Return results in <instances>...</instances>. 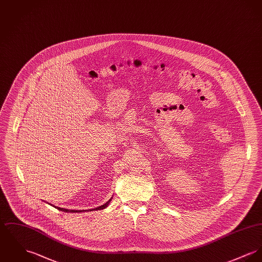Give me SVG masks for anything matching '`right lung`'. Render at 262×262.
<instances>
[{"label": "right lung", "mask_w": 262, "mask_h": 262, "mask_svg": "<svg viewBox=\"0 0 262 262\" xmlns=\"http://www.w3.org/2000/svg\"><path fill=\"white\" fill-rule=\"evenodd\" d=\"M110 201H111V199L107 202V203H105L104 205H102V206H100V207H98V208H95V209H90V211L91 210H98V209H103L108 206V204L110 203ZM54 207V206H53ZM54 208H56L57 209H59V210H61V211H67V212H81V211H84L83 209L82 210H76V209H63V208H58V207H54Z\"/></svg>", "instance_id": "obj_1"}]
</instances>
